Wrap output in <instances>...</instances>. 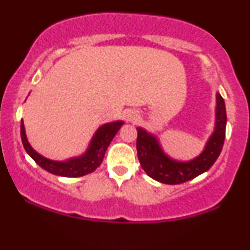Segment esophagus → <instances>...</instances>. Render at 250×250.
<instances>
[{
	"instance_id": "esophagus-1",
	"label": "esophagus",
	"mask_w": 250,
	"mask_h": 250,
	"mask_svg": "<svg viewBox=\"0 0 250 250\" xmlns=\"http://www.w3.org/2000/svg\"><path fill=\"white\" fill-rule=\"evenodd\" d=\"M128 120H129V121H136V120H137L136 113H134V111H130V113L128 114Z\"/></svg>"
}]
</instances>
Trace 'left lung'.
<instances>
[{"label": "left lung", "instance_id": "8db88e82", "mask_svg": "<svg viewBox=\"0 0 250 250\" xmlns=\"http://www.w3.org/2000/svg\"><path fill=\"white\" fill-rule=\"evenodd\" d=\"M227 114L222 96L216 93L215 127L199 156L189 161H177L165 153L159 139L141 127H137L136 149L143 170L151 179L166 185H179L195 179L207 171L217 160L226 137Z\"/></svg>", "mask_w": 250, "mask_h": 250}]
</instances>
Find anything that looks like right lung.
Listing matches in <instances>:
<instances>
[{"mask_svg":"<svg viewBox=\"0 0 250 250\" xmlns=\"http://www.w3.org/2000/svg\"><path fill=\"white\" fill-rule=\"evenodd\" d=\"M123 121H114L102 125L94 134L87 150L76 157H70L65 161H54L42 156L31 147L25 135L23 120H21V139L28 155L40 167L54 175L64 177H80L93 173L101 165L109 143L114 139L117 131L122 127Z\"/></svg>","mask_w":250,"mask_h":250,"instance_id":"1","label":"right lung"}]
</instances>
